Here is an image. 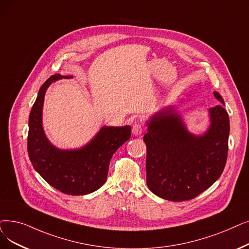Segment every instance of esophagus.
Wrapping results in <instances>:
<instances>
[{"label": "esophagus", "mask_w": 249, "mask_h": 249, "mask_svg": "<svg viewBox=\"0 0 249 249\" xmlns=\"http://www.w3.org/2000/svg\"><path fill=\"white\" fill-rule=\"evenodd\" d=\"M144 129H145V128H144L143 124H142L140 122L135 123L134 126H133V128H132V133H133L135 136H139V135H142V134L143 133Z\"/></svg>", "instance_id": "1"}]
</instances>
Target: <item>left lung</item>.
Here are the masks:
<instances>
[{"label": "left lung", "instance_id": "obj_1", "mask_svg": "<svg viewBox=\"0 0 249 249\" xmlns=\"http://www.w3.org/2000/svg\"><path fill=\"white\" fill-rule=\"evenodd\" d=\"M213 95L224 105L222 96ZM211 127L202 136L187 131L173 107L157 113L143 136L146 145V184L170 201L196 197L217 181L228 156L229 116L222 105L210 109Z\"/></svg>", "mask_w": 249, "mask_h": 249}]
</instances>
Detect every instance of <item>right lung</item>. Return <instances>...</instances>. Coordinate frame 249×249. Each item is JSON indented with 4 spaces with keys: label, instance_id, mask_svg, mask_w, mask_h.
Masks as SVG:
<instances>
[{
    "label": "right lung",
    "instance_id": "obj_1",
    "mask_svg": "<svg viewBox=\"0 0 249 249\" xmlns=\"http://www.w3.org/2000/svg\"><path fill=\"white\" fill-rule=\"evenodd\" d=\"M63 77L55 74L41 85L29 115L27 150L32 166L50 185L69 196H84L106 182L110 160L130 138L131 127L105 126L80 149L62 150L52 145L42 129V105L49 85Z\"/></svg>",
    "mask_w": 249,
    "mask_h": 249
}]
</instances>
